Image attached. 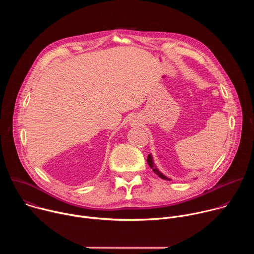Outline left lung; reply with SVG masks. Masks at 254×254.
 Listing matches in <instances>:
<instances>
[{"label":"left lung","mask_w":254,"mask_h":254,"mask_svg":"<svg viewBox=\"0 0 254 254\" xmlns=\"http://www.w3.org/2000/svg\"><path fill=\"white\" fill-rule=\"evenodd\" d=\"M147 162H148V164H149V166H150V168L151 169H153V171H154V173L155 174H157L160 178H162V179H164V180H171V179H169L168 177H166L164 174H162L159 170H158V168L156 167V165L154 164V161H153V157H152V155L150 154L149 156H148V159H147Z\"/></svg>","instance_id":"left-lung-1"}]
</instances>
